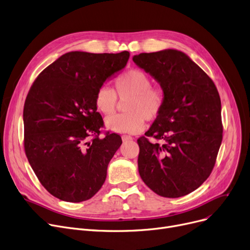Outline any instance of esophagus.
<instances>
[{"label":"esophagus","mask_w":250,"mask_h":250,"mask_svg":"<svg viewBox=\"0 0 250 250\" xmlns=\"http://www.w3.org/2000/svg\"><path fill=\"white\" fill-rule=\"evenodd\" d=\"M122 140H123V142H127V141L133 140V138H132V137L129 136V135H123V136H122Z\"/></svg>","instance_id":"obj_1"}]
</instances>
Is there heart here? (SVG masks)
<instances>
[{"instance_id": "heart-1", "label": "heart", "mask_w": 250, "mask_h": 250, "mask_svg": "<svg viewBox=\"0 0 250 250\" xmlns=\"http://www.w3.org/2000/svg\"><path fill=\"white\" fill-rule=\"evenodd\" d=\"M150 78L139 69H131L115 81L116 93L121 101L128 100L125 114L114 115L105 120L106 128L115 133L134 134L144 127V121H153L160 115L166 103L165 92L151 86ZM97 109L104 115L115 112L117 96L108 86H101L95 95Z\"/></svg>"}]
</instances>
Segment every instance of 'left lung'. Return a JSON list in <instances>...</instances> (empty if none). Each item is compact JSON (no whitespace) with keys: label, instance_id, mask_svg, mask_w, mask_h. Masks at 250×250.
Segmentation results:
<instances>
[{"label":"left lung","instance_id":"left-lung-1","mask_svg":"<svg viewBox=\"0 0 250 250\" xmlns=\"http://www.w3.org/2000/svg\"><path fill=\"white\" fill-rule=\"evenodd\" d=\"M133 62L160 84L166 103L142 136L138 170L142 181L161 197L194 192L215 166L222 142L221 100L213 81L184 52L165 49L134 55Z\"/></svg>","mask_w":250,"mask_h":250}]
</instances>
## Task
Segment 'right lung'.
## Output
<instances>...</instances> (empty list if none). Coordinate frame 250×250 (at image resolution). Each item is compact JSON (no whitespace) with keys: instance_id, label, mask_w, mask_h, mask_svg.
Returning <instances> with one entry per match:
<instances>
[{"instance_id":"right-lung-1","label":"right lung","mask_w":250,"mask_h":250,"mask_svg":"<svg viewBox=\"0 0 250 250\" xmlns=\"http://www.w3.org/2000/svg\"><path fill=\"white\" fill-rule=\"evenodd\" d=\"M129 55L67 52L41 71L27 95L25 153L41 185L60 200L86 201L105 183L122 139L109 132L99 137L104 122L95 95L126 66Z\"/></svg>"}]
</instances>
